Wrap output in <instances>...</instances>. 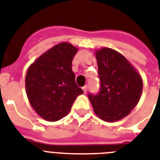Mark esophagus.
Masks as SVG:
<instances>
[{"label": "esophagus", "instance_id": "obj_1", "mask_svg": "<svg viewBox=\"0 0 160 160\" xmlns=\"http://www.w3.org/2000/svg\"><path fill=\"white\" fill-rule=\"evenodd\" d=\"M82 89H83V91H84V93H86L87 90H88V86H87V85H84V87H82Z\"/></svg>", "mask_w": 160, "mask_h": 160}]
</instances>
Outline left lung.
Returning a JSON list of instances; mask_svg holds the SVG:
<instances>
[{"label":"left lung","mask_w":160,"mask_h":160,"mask_svg":"<svg viewBox=\"0 0 160 160\" xmlns=\"http://www.w3.org/2000/svg\"><path fill=\"white\" fill-rule=\"evenodd\" d=\"M100 91L89 93L94 113L108 122L127 117L141 98L143 82L138 71L123 55L108 48L95 52Z\"/></svg>","instance_id":"1"}]
</instances>
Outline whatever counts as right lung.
Listing matches in <instances>:
<instances>
[{"instance_id": "add662e5", "label": "right lung", "mask_w": 160, "mask_h": 160, "mask_svg": "<svg viewBox=\"0 0 160 160\" xmlns=\"http://www.w3.org/2000/svg\"><path fill=\"white\" fill-rule=\"evenodd\" d=\"M78 48L67 42L57 44L29 66L25 76L26 94L44 120L57 122L70 112L83 90L76 85L72 60Z\"/></svg>"}]
</instances>
